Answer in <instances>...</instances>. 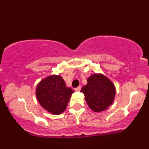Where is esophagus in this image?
I'll return each mask as SVG.
<instances>
[{
	"mask_svg": "<svg viewBox=\"0 0 149 149\" xmlns=\"http://www.w3.org/2000/svg\"><path fill=\"white\" fill-rule=\"evenodd\" d=\"M80 90H81V87H80V86H78V88H75V91H76V92H80Z\"/></svg>",
	"mask_w": 149,
	"mask_h": 149,
	"instance_id": "34e87169",
	"label": "esophagus"
}]
</instances>
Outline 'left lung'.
<instances>
[{
	"mask_svg": "<svg viewBox=\"0 0 149 149\" xmlns=\"http://www.w3.org/2000/svg\"><path fill=\"white\" fill-rule=\"evenodd\" d=\"M80 92L85 95L89 107L95 112L107 109L113 104L116 95L115 85L111 80L101 73H95L87 80Z\"/></svg>",
	"mask_w": 149,
	"mask_h": 149,
	"instance_id": "8db88e82",
	"label": "left lung"
}]
</instances>
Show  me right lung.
I'll return each mask as SVG.
<instances>
[{
  "label": "right lung",
  "mask_w": 149,
  "mask_h": 149,
  "mask_svg": "<svg viewBox=\"0 0 149 149\" xmlns=\"http://www.w3.org/2000/svg\"><path fill=\"white\" fill-rule=\"evenodd\" d=\"M73 90L66 87L62 77L52 75L40 80L36 95L41 107L54 115H59L66 109Z\"/></svg>",
  "instance_id": "obj_1"
}]
</instances>
